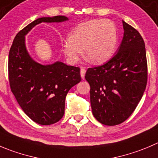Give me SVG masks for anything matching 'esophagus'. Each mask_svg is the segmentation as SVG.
<instances>
[{
    "instance_id": "esophagus-1",
    "label": "esophagus",
    "mask_w": 158,
    "mask_h": 158,
    "mask_svg": "<svg viewBox=\"0 0 158 158\" xmlns=\"http://www.w3.org/2000/svg\"><path fill=\"white\" fill-rule=\"evenodd\" d=\"M85 73H86V70L84 67H81V77L82 79H85Z\"/></svg>"
}]
</instances>
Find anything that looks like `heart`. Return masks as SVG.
<instances>
[{"label": "heart", "mask_w": 158, "mask_h": 158, "mask_svg": "<svg viewBox=\"0 0 158 158\" xmlns=\"http://www.w3.org/2000/svg\"><path fill=\"white\" fill-rule=\"evenodd\" d=\"M117 44V30L109 20L92 19L78 24L70 31L62 51L70 64L85 56L92 64H100L111 59Z\"/></svg>", "instance_id": "heart-1"}]
</instances>
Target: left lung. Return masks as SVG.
I'll list each match as a JSON object with an SVG mask.
<instances>
[{"mask_svg":"<svg viewBox=\"0 0 158 158\" xmlns=\"http://www.w3.org/2000/svg\"><path fill=\"white\" fill-rule=\"evenodd\" d=\"M124 34L117 53L103 65L88 68L90 100L94 118L106 126L127 120L139 102L148 81L144 41L139 31L123 21Z\"/></svg>","mask_w":158,"mask_h":158,"instance_id":"8db88e82","label":"left lung"}]
</instances>
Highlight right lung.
<instances>
[{
    "mask_svg": "<svg viewBox=\"0 0 158 158\" xmlns=\"http://www.w3.org/2000/svg\"><path fill=\"white\" fill-rule=\"evenodd\" d=\"M67 20L63 15L36 19L18 33L9 51L10 90L24 112L40 125H51L62 118L67 94L81 77L79 67L60 61L49 65L35 62L27 51L25 35L42 22Z\"/></svg>",
    "mask_w": 158,
    "mask_h": 158,
    "instance_id": "add662e5",
    "label": "right lung"
}]
</instances>
